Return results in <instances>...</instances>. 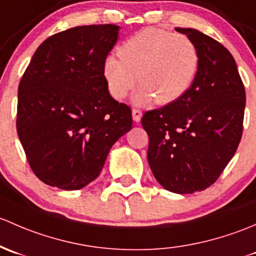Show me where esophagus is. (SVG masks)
Here are the masks:
<instances>
[{
    "mask_svg": "<svg viewBox=\"0 0 256 256\" xmlns=\"http://www.w3.org/2000/svg\"><path fill=\"white\" fill-rule=\"evenodd\" d=\"M142 116H143V113H142V110H132V117H133L134 122H136V123L140 122Z\"/></svg>",
    "mask_w": 256,
    "mask_h": 256,
    "instance_id": "esophagus-1",
    "label": "esophagus"
}]
</instances>
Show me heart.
Wrapping results in <instances>:
<instances>
[{
	"instance_id": "1",
	"label": "heart",
	"mask_w": 256,
	"mask_h": 256,
	"mask_svg": "<svg viewBox=\"0 0 256 256\" xmlns=\"http://www.w3.org/2000/svg\"><path fill=\"white\" fill-rule=\"evenodd\" d=\"M118 55L104 62V78L110 96L122 100L133 90L136 106L152 102L168 104L180 98L190 88L200 65L194 42L180 33L146 28L129 36L118 48Z\"/></svg>"
}]
</instances>
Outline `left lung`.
Segmentation results:
<instances>
[{"mask_svg": "<svg viewBox=\"0 0 256 256\" xmlns=\"http://www.w3.org/2000/svg\"><path fill=\"white\" fill-rule=\"evenodd\" d=\"M198 50L200 65L185 94L142 124L149 136L148 162L155 178L174 194L210 187L236 154L243 133L246 90L228 49L192 28H176Z\"/></svg>", "mask_w": 256, "mask_h": 256, "instance_id": "left-lung-1", "label": "left lung"}]
</instances>
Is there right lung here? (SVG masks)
Masks as SVG:
<instances>
[{
  "label": "right lung",
  "instance_id": "add662e5",
  "mask_svg": "<svg viewBox=\"0 0 256 256\" xmlns=\"http://www.w3.org/2000/svg\"><path fill=\"white\" fill-rule=\"evenodd\" d=\"M114 24L80 26L49 36L18 86L17 133L46 185L80 190L101 172L110 148L132 129V112L110 94L104 62Z\"/></svg>",
  "mask_w": 256,
  "mask_h": 256
}]
</instances>
